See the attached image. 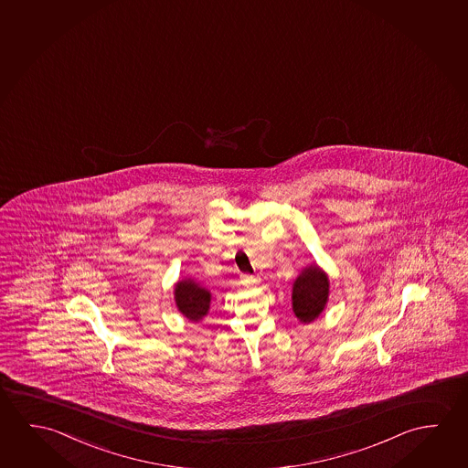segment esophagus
I'll return each mask as SVG.
<instances>
[{"instance_id":"esophagus-1","label":"esophagus","mask_w":468,"mask_h":468,"mask_svg":"<svg viewBox=\"0 0 468 468\" xmlns=\"http://www.w3.org/2000/svg\"><path fill=\"white\" fill-rule=\"evenodd\" d=\"M260 277L258 276H250V274H243L241 276V282L245 283V285H256V283H260Z\"/></svg>"}]
</instances>
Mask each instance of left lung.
Returning <instances> with one entry per match:
<instances>
[{
  "instance_id": "8db88e82",
  "label": "left lung",
  "mask_w": 468,
  "mask_h": 468,
  "mask_svg": "<svg viewBox=\"0 0 468 468\" xmlns=\"http://www.w3.org/2000/svg\"><path fill=\"white\" fill-rule=\"evenodd\" d=\"M330 295V281L318 266L300 272L292 289V308L302 323L314 322L322 314Z\"/></svg>"
}]
</instances>
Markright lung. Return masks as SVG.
I'll return each mask as SVG.
<instances>
[{
  "label": "right lung",
  "mask_w": 468,
  "mask_h": 468,
  "mask_svg": "<svg viewBox=\"0 0 468 468\" xmlns=\"http://www.w3.org/2000/svg\"><path fill=\"white\" fill-rule=\"evenodd\" d=\"M176 307L191 322H199L210 307V292L191 279L179 281L175 287Z\"/></svg>",
  "instance_id": "right-lung-1"
}]
</instances>
